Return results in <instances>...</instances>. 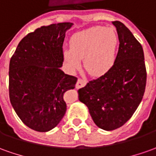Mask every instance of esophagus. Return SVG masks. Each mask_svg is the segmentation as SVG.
<instances>
[{
	"instance_id": "1",
	"label": "esophagus",
	"mask_w": 156,
	"mask_h": 156,
	"mask_svg": "<svg viewBox=\"0 0 156 156\" xmlns=\"http://www.w3.org/2000/svg\"><path fill=\"white\" fill-rule=\"evenodd\" d=\"M87 81L85 79H82V78H78V82H77V84H76V88L77 89H79V88H82L85 84H86Z\"/></svg>"
}]
</instances>
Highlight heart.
<instances>
[{
	"label": "heart",
	"instance_id": "obj_1",
	"mask_svg": "<svg viewBox=\"0 0 156 156\" xmlns=\"http://www.w3.org/2000/svg\"><path fill=\"white\" fill-rule=\"evenodd\" d=\"M71 49H64V59L71 69H78L81 59L84 67L94 77L108 73L114 66L118 46V37L113 29L102 26L74 34L70 40Z\"/></svg>",
	"mask_w": 156,
	"mask_h": 156
}]
</instances>
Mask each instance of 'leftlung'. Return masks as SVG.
Instances as JSON below:
<instances>
[{
	"label": "left lung",
	"instance_id": "1",
	"mask_svg": "<svg viewBox=\"0 0 156 156\" xmlns=\"http://www.w3.org/2000/svg\"><path fill=\"white\" fill-rule=\"evenodd\" d=\"M119 46L114 66L78 90L93 121L105 131L122 126L135 113L145 91L147 73L140 42L119 21H114Z\"/></svg>",
	"mask_w": 156,
	"mask_h": 156
}]
</instances>
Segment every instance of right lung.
I'll use <instances>...</instances> for the list:
<instances>
[{
    "label": "right lung",
    "instance_id": "add662e5",
    "mask_svg": "<svg viewBox=\"0 0 156 156\" xmlns=\"http://www.w3.org/2000/svg\"><path fill=\"white\" fill-rule=\"evenodd\" d=\"M72 23L42 26L19 43L9 64V98L17 115L34 131L45 132L60 123L66 111V91L78 78L60 70L63 42Z\"/></svg>",
    "mask_w": 156,
    "mask_h": 156
}]
</instances>
